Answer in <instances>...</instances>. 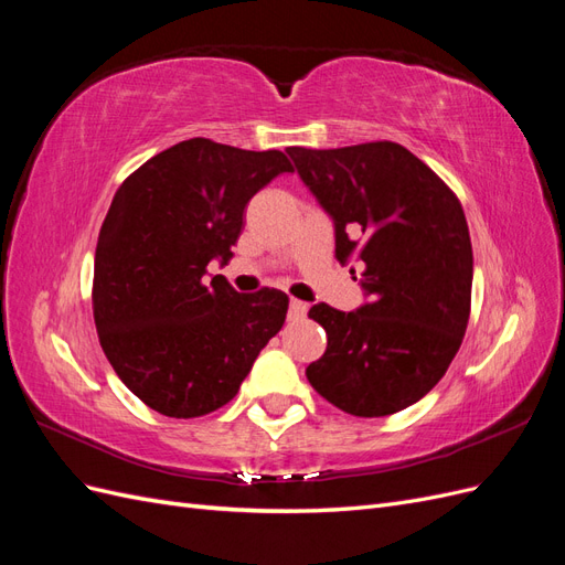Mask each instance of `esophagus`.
<instances>
[{
	"instance_id": "esophagus-1",
	"label": "esophagus",
	"mask_w": 565,
	"mask_h": 565,
	"mask_svg": "<svg viewBox=\"0 0 565 565\" xmlns=\"http://www.w3.org/2000/svg\"><path fill=\"white\" fill-rule=\"evenodd\" d=\"M306 311H309V303H306V301H299V299L289 301V316H292V318H303Z\"/></svg>"
}]
</instances>
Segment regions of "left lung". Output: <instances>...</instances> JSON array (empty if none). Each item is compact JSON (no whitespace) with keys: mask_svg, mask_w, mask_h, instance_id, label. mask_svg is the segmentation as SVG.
I'll list each match as a JSON object with an SVG mask.
<instances>
[{"mask_svg":"<svg viewBox=\"0 0 565 565\" xmlns=\"http://www.w3.org/2000/svg\"><path fill=\"white\" fill-rule=\"evenodd\" d=\"M287 152L334 218L337 262H355L370 295L351 313L311 306L328 349L306 377L353 417L398 413L440 382L467 332L473 252L465 210L401 143Z\"/></svg>","mask_w":565,"mask_h":565,"instance_id":"left-lung-1","label":"left lung"}]
</instances>
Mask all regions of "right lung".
Here are the masks:
<instances>
[{
    "label": "right lung",
    "instance_id": "right-lung-1",
    "mask_svg": "<svg viewBox=\"0 0 565 565\" xmlns=\"http://www.w3.org/2000/svg\"><path fill=\"white\" fill-rule=\"evenodd\" d=\"M292 172L280 150L188 139L131 172L110 202L94 256L92 306L117 377L164 417L210 415L235 398L285 322L287 295H241L224 276L247 202Z\"/></svg>",
    "mask_w": 565,
    "mask_h": 565
}]
</instances>
